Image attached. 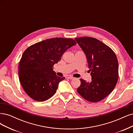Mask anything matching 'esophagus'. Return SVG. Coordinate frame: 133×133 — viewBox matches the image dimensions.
<instances>
[{"instance_id": "34e87169", "label": "esophagus", "mask_w": 133, "mask_h": 133, "mask_svg": "<svg viewBox=\"0 0 133 133\" xmlns=\"http://www.w3.org/2000/svg\"><path fill=\"white\" fill-rule=\"evenodd\" d=\"M67 78L68 79H73L75 78L74 77H72V76H68Z\"/></svg>"}]
</instances>
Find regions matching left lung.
Here are the masks:
<instances>
[{"mask_svg": "<svg viewBox=\"0 0 133 133\" xmlns=\"http://www.w3.org/2000/svg\"><path fill=\"white\" fill-rule=\"evenodd\" d=\"M86 56L92 80L80 79L77 91L92 102L103 100L113 91L118 79L116 55L109 46L95 38L81 37L75 39Z\"/></svg>", "mask_w": 133, "mask_h": 133, "instance_id": "left-lung-1", "label": "left lung"}]
</instances>
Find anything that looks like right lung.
I'll use <instances>...</instances> for the list:
<instances>
[{"label":"right lung","instance_id":"right-lung-1","mask_svg":"<svg viewBox=\"0 0 133 133\" xmlns=\"http://www.w3.org/2000/svg\"><path fill=\"white\" fill-rule=\"evenodd\" d=\"M76 45L72 38H52L38 42L25 50L19 65L20 83L32 99L43 102L52 97L58 84L65 77H59L53 66L62 55Z\"/></svg>","mask_w":133,"mask_h":133}]
</instances>
